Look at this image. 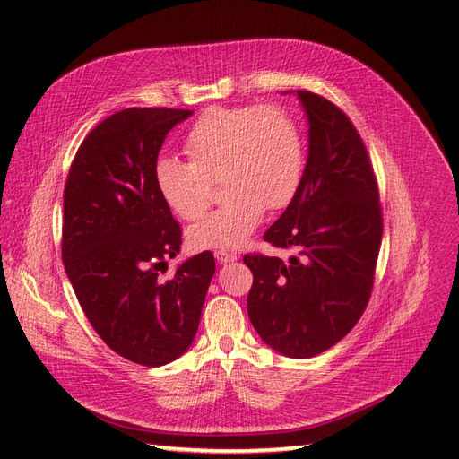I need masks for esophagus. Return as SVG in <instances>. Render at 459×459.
Listing matches in <instances>:
<instances>
[{"mask_svg": "<svg viewBox=\"0 0 459 459\" xmlns=\"http://www.w3.org/2000/svg\"><path fill=\"white\" fill-rule=\"evenodd\" d=\"M215 257L219 264H230V262H237V254L232 252H225V250H217L215 252Z\"/></svg>", "mask_w": 459, "mask_h": 459, "instance_id": "34e87169", "label": "esophagus"}]
</instances>
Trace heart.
Masks as SVG:
<instances>
[{"instance_id": "heart-1", "label": "heart", "mask_w": 459, "mask_h": 459, "mask_svg": "<svg viewBox=\"0 0 459 459\" xmlns=\"http://www.w3.org/2000/svg\"><path fill=\"white\" fill-rule=\"evenodd\" d=\"M190 162L159 159L155 184L176 213L202 219L222 184L225 204L187 232L195 250H234L250 240L265 207H285L297 194L304 147L290 116L275 107L213 108L186 137Z\"/></svg>"}]
</instances>
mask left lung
<instances>
[{
	"mask_svg": "<svg viewBox=\"0 0 459 459\" xmlns=\"http://www.w3.org/2000/svg\"><path fill=\"white\" fill-rule=\"evenodd\" d=\"M308 159L297 194L264 234L289 262L244 255L254 283L248 316L265 345L290 359L333 347L367 308L382 242L378 184L367 147L333 102L297 91Z\"/></svg>",
	"mask_w": 459,
	"mask_h": 459,
	"instance_id": "1",
	"label": "left lung"
}]
</instances>
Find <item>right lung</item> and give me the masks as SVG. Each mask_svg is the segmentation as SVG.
I'll return each mask as SVG.
<instances>
[{
	"label": "right lung",
	"instance_id": "add662e5",
	"mask_svg": "<svg viewBox=\"0 0 459 459\" xmlns=\"http://www.w3.org/2000/svg\"><path fill=\"white\" fill-rule=\"evenodd\" d=\"M190 110L126 108L85 137L64 190L62 257L77 300L117 355L162 367L192 345L215 257L202 252L160 279L182 230L155 184L159 151Z\"/></svg>",
	"mask_w": 459,
	"mask_h": 459
}]
</instances>
